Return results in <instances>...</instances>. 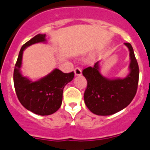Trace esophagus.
<instances>
[{
  "label": "esophagus",
  "instance_id": "34e87169",
  "mask_svg": "<svg viewBox=\"0 0 150 150\" xmlns=\"http://www.w3.org/2000/svg\"><path fill=\"white\" fill-rule=\"evenodd\" d=\"M75 75H76V76H79V75H81L82 74V71L81 69V68H79V67H76V68L75 69Z\"/></svg>",
  "mask_w": 150,
  "mask_h": 150
}]
</instances>
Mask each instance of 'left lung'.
I'll list each match as a JSON object with an SVG mask.
<instances>
[{
  "label": "left lung",
  "instance_id": "left-lung-1",
  "mask_svg": "<svg viewBox=\"0 0 150 150\" xmlns=\"http://www.w3.org/2000/svg\"><path fill=\"white\" fill-rule=\"evenodd\" d=\"M129 50V73L124 78L108 79L100 74L99 61L94 67L83 70L87 81L83 98L87 108L98 115H110L127 107L136 94L139 67L129 43H124Z\"/></svg>",
  "mask_w": 150,
  "mask_h": 150
}]
</instances>
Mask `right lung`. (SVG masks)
Instances as JSON below:
<instances>
[{
    "mask_svg": "<svg viewBox=\"0 0 150 150\" xmlns=\"http://www.w3.org/2000/svg\"><path fill=\"white\" fill-rule=\"evenodd\" d=\"M46 35L38 34L22 46L15 66L14 86L19 101L26 110L40 115L53 114L61 107L63 90L74 78L73 72L64 73L58 69L36 81H32L21 73L23 52L34 43L46 41Z\"/></svg>",
    "mask_w": 150,
    "mask_h": 150,
    "instance_id": "right-lung-1",
    "label": "right lung"
}]
</instances>
